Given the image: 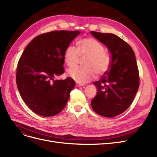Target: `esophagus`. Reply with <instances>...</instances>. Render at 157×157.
<instances>
[{
	"instance_id": "obj_1",
	"label": "esophagus",
	"mask_w": 157,
	"mask_h": 157,
	"mask_svg": "<svg viewBox=\"0 0 157 157\" xmlns=\"http://www.w3.org/2000/svg\"><path fill=\"white\" fill-rule=\"evenodd\" d=\"M76 86L77 87H80V86H84V84H80V83H76Z\"/></svg>"
}]
</instances>
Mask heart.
Returning <instances> with one entry per match:
<instances>
[{"label": "heart", "mask_w": 157, "mask_h": 157, "mask_svg": "<svg viewBox=\"0 0 157 157\" xmlns=\"http://www.w3.org/2000/svg\"><path fill=\"white\" fill-rule=\"evenodd\" d=\"M80 56L84 59L82 67L72 68L68 71V75L75 81L80 84L90 82L96 75H102L110 67L111 59L104 51L103 46L97 40L86 38L78 42V48L69 46L64 53L66 64L69 67L77 65L80 61Z\"/></svg>", "instance_id": "heart-1"}]
</instances>
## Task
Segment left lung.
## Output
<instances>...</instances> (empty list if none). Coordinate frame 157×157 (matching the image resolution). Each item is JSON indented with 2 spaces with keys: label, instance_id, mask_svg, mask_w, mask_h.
<instances>
[{
  "label": "left lung",
  "instance_id": "1",
  "mask_svg": "<svg viewBox=\"0 0 157 157\" xmlns=\"http://www.w3.org/2000/svg\"><path fill=\"white\" fill-rule=\"evenodd\" d=\"M90 33L105 45L111 55L110 67L100 80L93 83L97 88V95L91 101L92 107L103 117H116L130 107L139 88V71L134 52L115 35L95 31Z\"/></svg>",
  "mask_w": 157,
  "mask_h": 157
}]
</instances>
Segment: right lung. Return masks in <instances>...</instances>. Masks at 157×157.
Returning a JSON list of instances; mask_svg holds the SVG:
<instances>
[{"label":"right lung","mask_w":157,"mask_h":157,"mask_svg":"<svg viewBox=\"0 0 157 157\" xmlns=\"http://www.w3.org/2000/svg\"><path fill=\"white\" fill-rule=\"evenodd\" d=\"M79 31H54L34 38L18 61L16 84L21 97L36 114L52 117L67 104L75 82L67 77L55 80L64 73V53Z\"/></svg>","instance_id":"obj_1"}]
</instances>
